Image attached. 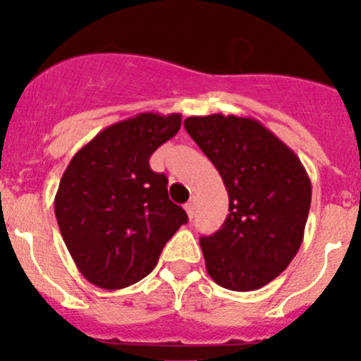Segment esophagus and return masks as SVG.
<instances>
[{"label": "esophagus", "mask_w": 361, "mask_h": 361, "mask_svg": "<svg viewBox=\"0 0 361 361\" xmlns=\"http://www.w3.org/2000/svg\"><path fill=\"white\" fill-rule=\"evenodd\" d=\"M185 211H187L188 218H194V214H195V197L190 199V202L185 204Z\"/></svg>", "instance_id": "34e87169"}]
</instances>
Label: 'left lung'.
I'll return each instance as SVG.
<instances>
[{"label":"left lung","mask_w":361,"mask_h":361,"mask_svg":"<svg viewBox=\"0 0 361 361\" xmlns=\"http://www.w3.org/2000/svg\"><path fill=\"white\" fill-rule=\"evenodd\" d=\"M185 129L214 164L228 194L220 231L201 238L216 285L253 292L278 278L304 239L311 180L300 159L258 120L188 116Z\"/></svg>","instance_id":"obj_1"}]
</instances>
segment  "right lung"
Masks as SVG:
<instances>
[{
	"label": "right lung",
	"instance_id": "right-lung-1",
	"mask_svg": "<svg viewBox=\"0 0 361 361\" xmlns=\"http://www.w3.org/2000/svg\"><path fill=\"white\" fill-rule=\"evenodd\" d=\"M180 127V113H140L101 130L64 171L54 201L57 225L92 285L120 290L143 279L188 221L169 199L166 174L148 164Z\"/></svg>",
	"mask_w": 361,
	"mask_h": 361
}]
</instances>
